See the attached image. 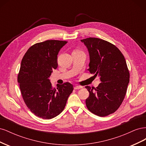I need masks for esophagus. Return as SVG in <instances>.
Wrapping results in <instances>:
<instances>
[{"label":"esophagus","instance_id":"obj_1","mask_svg":"<svg viewBox=\"0 0 146 146\" xmlns=\"http://www.w3.org/2000/svg\"><path fill=\"white\" fill-rule=\"evenodd\" d=\"M83 87L82 86H74V89L75 90H78V89H81Z\"/></svg>","mask_w":146,"mask_h":146}]
</instances>
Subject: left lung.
Returning <instances> with one entry per match:
<instances>
[{
	"label": "left lung",
	"mask_w": 146,
	"mask_h": 146,
	"mask_svg": "<svg viewBox=\"0 0 146 146\" xmlns=\"http://www.w3.org/2000/svg\"><path fill=\"white\" fill-rule=\"evenodd\" d=\"M89 52L90 68L94 77L101 83L96 88L86 86L90 92L86 105L90 111L99 116H107L120 107L126 94L130 73L124 56L113 44L102 39H82Z\"/></svg>",
	"instance_id": "left-lung-1"
}]
</instances>
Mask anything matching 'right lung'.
<instances>
[{
	"instance_id": "right-lung-1",
	"label": "right lung",
	"mask_w": 146,
	"mask_h": 146,
	"mask_svg": "<svg viewBox=\"0 0 146 146\" xmlns=\"http://www.w3.org/2000/svg\"><path fill=\"white\" fill-rule=\"evenodd\" d=\"M67 41L47 40L31 46L21 61L17 76L25 104L35 115L50 119L63 111L74 90L69 82L53 88L49 77L58 66L57 55Z\"/></svg>"
}]
</instances>
